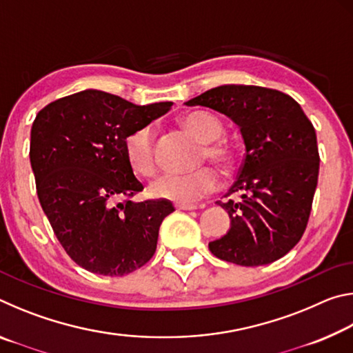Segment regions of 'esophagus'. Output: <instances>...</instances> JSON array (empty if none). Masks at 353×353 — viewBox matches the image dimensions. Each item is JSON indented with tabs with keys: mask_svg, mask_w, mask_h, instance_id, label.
Wrapping results in <instances>:
<instances>
[{
	"mask_svg": "<svg viewBox=\"0 0 353 353\" xmlns=\"http://www.w3.org/2000/svg\"><path fill=\"white\" fill-rule=\"evenodd\" d=\"M174 207L177 210H196V208H198V205L194 204H176Z\"/></svg>",
	"mask_w": 353,
	"mask_h": 353,
	"instance_id": "obj_1",
	"label": "esophagus"
}]
</instances>
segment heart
<instances>
[{
    "label": "heart",
    "instance_id": "obj_1",
    "mask_svg": "<svg viewBox=\"0 0 353 353\" xmlns=\"http://www.w3.org/2000/svg\"><path fill=\"white\" fill-rule=\"evenodd\" d=\"M181 124L188 134L201 143L196 162L208 160L219 170L229 171L235 163V149L230 143L218 140L223 134V123L218 117L204 110L190 112L181 118ZM124 154L137 174L149 177L157 170L155 159V132L151 124L137 128L124 141ZM218 187V174L212 166H199L190 172H168L154 181L149 193L154 198L174 202H194L210 194Z\"/></svg>",
    "mask_w": 353,
    "mask_h": 353
}]
</instances>
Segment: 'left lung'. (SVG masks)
Instances as JSON below:
<instances>
[{
  "label": "left lung",
  "mask_w": 353,
  "mask_h": 353,
  "mask_svg": "<svg viewBox=\"0 0 353 353\" xmlns=\"http://www.w3.org/2000/svg\"><path fill=\"white\" fill-rule=\"evenodd\" d=\"M224 113L241 130L246 154L225 202L232 227L208 243L219 260L261 266L301 241L318 185L314 128L290 94L256 85H221L185 103ZM238 194L235 201L231 198Z\"/></svg>",
  "instance_id": "1"
}]
</instances>
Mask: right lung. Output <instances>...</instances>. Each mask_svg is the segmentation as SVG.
Wrapping results in <instances>:
<instances>
[{
  "label": "right lung",
  "mask_w": 353,
  "mask_h": 353,
  "mask_svg": "<svg viewBox=\"0 0 353 353\" xmlns=\"http://www.w3.org/2000/svg\"><path fill=\"white\" fill-rule=\"evenodd\" d=\"M171 105H135L117 94L83 90L35 117L29 157L40 205L65 252L83 270L124 276L152 259L160 224L174 207L166 199L130 201L143 185L124 141Z\"/></svg>",
  "instance_id": "add662e5"
}]
</instances>
